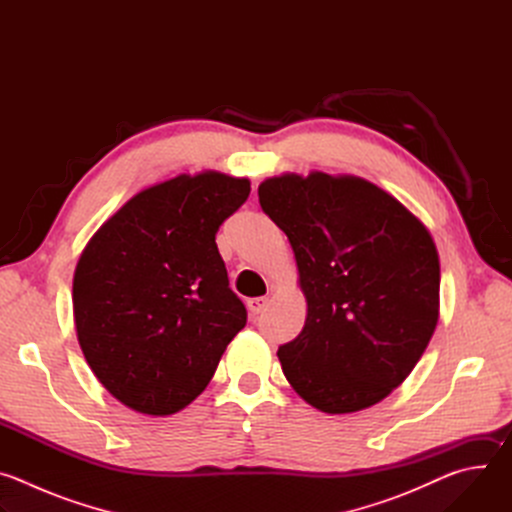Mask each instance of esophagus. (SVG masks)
<instances>
[{"label": "esophagus", "mask_w": 512, "mask_h": 512, "mask_svg": "<svg viewBox=\"0 0 512 512\" xmlns=\"http://www.w3.org/2000/svg\"><path fill=\"white\" fill-rule=\"evenodd\" d=\"M267 306H269V300H267V298H251V300L247 302V308H249V312H251L253 316H259L261 312H265Z\"/></svg>", "instance_id": "34e87169"}]
</instances>
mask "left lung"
Returning a JSON list of instances; mask_svg holds the SVG:
<instances>
[{
	"mask_svg": "<svg viewBox=\"0 0 512 512\" xmlns=\"http://www.w3.org/2000/svg\"><path fill=\"white\" fill-rule=\"evenodd\" d=\"M259 204L287 235L308 300L304 330L277 350L285 379L324 413L383 401L440 316L431 235L399 200L354 176L269 178Z\"/></svg>",
	"mask_w": 512,
	"mask_h": 512,
	"instance_id": "1",
	"label": "left lung"
}]
</instances>
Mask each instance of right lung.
Returning a JSON list of instances; mask_svg holds the SVG:
<instances>
[{"label":"right lung","instance_id":"right-lung-1","mask_svg":"<svg viewBox=\"0 0 512 512\" xmlns=\"http://www.w3.org/2000/svg\"><path fill=\"white\" fill-rule=\"evenodd\" d=\"M247 178L176 176L135 194L95 233L72 281L79 344L101 385L145 415H172L210 383L247 324L216 231Z\"/></svg>","mask_w":512,"mask_h":512}]
</instances>
